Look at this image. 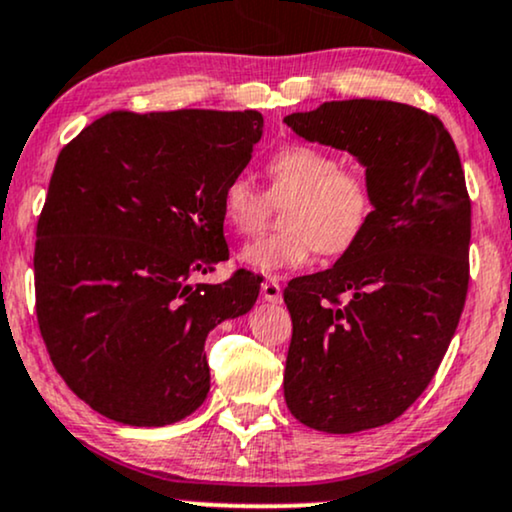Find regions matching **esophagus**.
<instances>
[{
    "mask_svg": "<svg viewBox=\"0 0 512 512\" xmlns=\"http://www.w3.org/2000/svg\"><path fill=\"white\" fill-rule=\"evenodd\" d=\"M262 298L267 300V303H281L283 300V295H281V286H279V281L274 279H264L262 281Z\"/></svg>",
    "mask_w": 512,
    "mask_h": 512,
    "instance_id": "obj_1",
    "label": "esophagus"
}]
</instances>
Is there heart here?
Listing matches in <instances>:
<instances>
[{"label":"heart","instance_id":"1","mask_svg":"<svg viewBox=\"0 0 512 512\" xmlns=\"http://www.w3.org/2000/svg\"><path fill=\"white\" fill-rule=\"evenodd\" d=\"M267 193L248 176H233L221 190V219L238 236L264 229L272 205L281 209V231L252 240L240 257L262 274L303 267L319 252L343 257L365 238L377 214V190L365 171L317 145L293 143L264 162Z\"/></svg>","mask_w":512,"mask_h":512}]
</instances>
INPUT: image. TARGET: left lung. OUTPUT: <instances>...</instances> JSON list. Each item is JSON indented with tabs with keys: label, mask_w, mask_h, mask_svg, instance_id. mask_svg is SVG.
<instances>
[{
	"label": "left lung",
	"mask_w": 512,
	"mask_h": 512,
	"mask_svg": "<svg viewBox=\"0 0 512 512\" xmlns=\"http://www.w3.org/2000/svg\"><path fill=\"white\" fill-rule=\"evenodd\" d=\"M300 138L367 166L377 214L326 272L298 276L283 396L326 434L384 427L434 379L470 283L472 202L439 116L389 100L324 102L283 119Z\"/></svg>",
	"instance_id": "obj_1"
}]
</instances>
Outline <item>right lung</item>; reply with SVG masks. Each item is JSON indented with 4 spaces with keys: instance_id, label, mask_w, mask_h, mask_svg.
I'll use <instances>...</instances> for the list:
<instances>
[{
    "instance_id": "add662e5",
    "label": "right lung",
    "mask_w": 512,
    "mask_h": 512,
    "mask_svg": "<svg viewBox=\"0 0 512 512\" xmlns=\"http://www.w3.org/2000/svg\"><path fill=\"white\" fill-rule=\"evenodd\" d=\"M260 112H109L54 164L35 240V312L80 400L131 427L174 424L209 393L205 338L262 279L229 260L221 190L262 138Z\"/></svg>"
}]
</instances>
